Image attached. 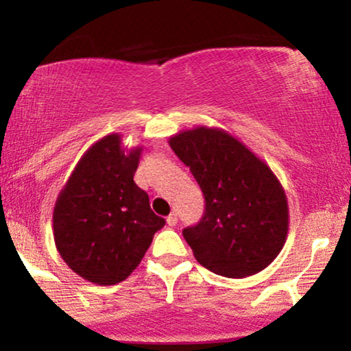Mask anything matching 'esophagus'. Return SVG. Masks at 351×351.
Instances as JSON below:
<instances>
[{
    "label": "esophagus",
    "instance_id": "34e87169",
    "mask_svg": "<svg viewBox=\"0 0 351 351\" xmlns=\"http://www.w3.org/2000/svg\"><path fill=\"white\" fill-rule=\"evenodd\" d=\"M167 223H168V226H176V223H178V217H176V213H171V215L167 217Z\"/></svg>",
    "mask_w": 351,
    "mask_h": 351
}]
</instances>
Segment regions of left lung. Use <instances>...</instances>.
<instances>
[{"instance_id": "obj_1", "label": "left lung", "mask_w": 351, "mask_h": 351, "mask_svg": "<svg viewBox=\"0 0 351 351\" xmlns=\"http://www.w3.org/2000/svg\"><path fill=\"white\" fill-rule=\"evenodd\" d=\"M168 143L206 201L199 223L183 229L196 261L231 279L267 267L289 231L287 198L271 168L221 128L183 130Z\"/></svg>"}]
</instances>
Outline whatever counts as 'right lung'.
Listing matches in <instances>:
<instances>
[{
    "instance_id": "right-lung-1",
    "label": "right lung",
    "mask_w": 351,
    "mask_h": 351,
    "mask_svg": "<svg viewBox=\"0 0 351 351\" xmlns=\"http://www.w3.org/2000/svg\"><path fill=\"white\" fill-rule=\"evenodd\" d=\"M142 147L127 150L110 134L84 153L52 213L56 247L77 276L99 285L127 279L165 226L135 184Z\"/></svg>"
}]
</instances>
